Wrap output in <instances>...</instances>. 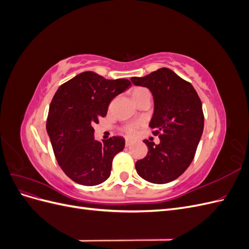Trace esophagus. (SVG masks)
<instances>
[{
  "label": "esophagus",
  "instance_id": "obj_1",
  "mask_svg": "<svg viewBox=\"0 0 249 249\" xmlns=\"http://www.w3.org/2000/svg\"><path fill=\"white\" fill-rule=\"evenodd\" d=\"M131 144H132V141L129 140V139H126L125 140V146H130Z\"/></svg>",
  "mask_w": 249,
  "mask_h": 249
}]
</instances>
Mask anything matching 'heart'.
I'll list each match as a JSON object with an SVG mask.
<instances>
[{
  "label": "heart",
  "instance_id": "1",
  "mask_svg": "<svg viewBox=\"0 0 249 249\" xmlns=\"http://www.w3.org/2000/svg\"><path fill=\"white\" fill-rule=\"evenodd\" d=\"M145 93H149L148 90L144 87H137L133 90V97L134 100L138 99L141 95L145 94ZM139 129V124H127L123 127V132L126 135L127 137H134L135 135L137 134Z\"/></svg>",
  "mask_w": 249,
  "mask_h": 249
}]
</instances>
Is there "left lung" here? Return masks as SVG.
Returning <instances> with one entry per match:
<instances>
[{
  "label": "left lung",
  "mask_w": 249,
  "mask_h": 249,
  "mask_svg": "<svg viewBox=\"0 0 249 249\" xmlns=\"http://www.w3.org/2000/svg\"><path fill=\"white\" fill-rule=\"evenodd\" d=\"M131 81L152 91L155 112L149 126L160 138L158 145L144 140L147 155L135 167L149 183L172 182L189 167L196 153L205 120L201 101L191 83L165 67Z\"/></svg>",
  "instance_id": "left-lung-1"
}]
</instances>
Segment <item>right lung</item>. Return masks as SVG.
<instances>
[{"mask_svg": "<svg viewBox=\"0 0 249 249\" xmlns=\"http://www.w3.org/2000/svg\"><path fill=\"white\" fill-rule=\"evenodd\" d=\"M126 79L107 80L84 71L60 86L51 102L47 131L59 166L73 182L95 186L106 180L124 139L94 140L93 124L107 115L109 104L129 88Z\"/></svg>", "mask_w": 249, "mask_h": 249, "instance_id": "obj_1", "label": "right lung"}]
</instances>
